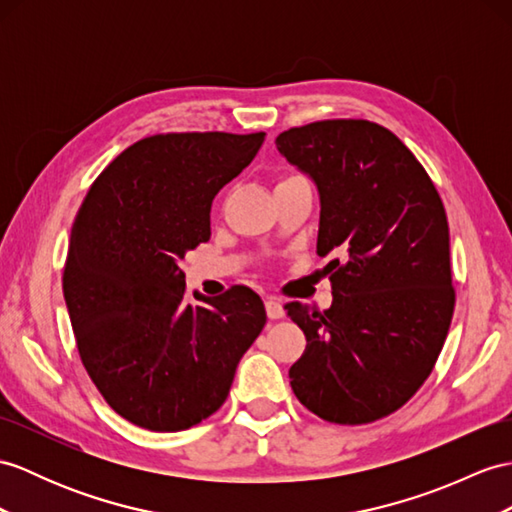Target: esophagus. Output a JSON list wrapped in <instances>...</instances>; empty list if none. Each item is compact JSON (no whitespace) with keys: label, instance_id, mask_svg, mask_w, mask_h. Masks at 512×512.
Returning <instances> with one entry per match:
<instances>
[{"label":"esophagus","instance_id":"1","mask_svg":"<svg viewBox=\"0 0 512 512\" xmlns=\"http://www.w3.org/2000/svg\"><path fill=\"white\" fill-rule=\"evenodd\" d=\"M265 310H267L269 319H280L284 315V308H282V302L278 297H267L265 299Z\"/></svg>","mask_w":512,"mask_h":512}]
</instances>
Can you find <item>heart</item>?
Listing matches in <instances>:
<instances>
[{
  "label": "heart",
  "instance_id": "b5f03b06",
  "mask_svg": "<svg viewBox=\"0 0 512 512\" xmlns=\"http://www.w3.org/2000/svg\"><path fill=\"white\" fill-rule=\"evenodd\" d=\"M286 178H289V176H286ZM282 180H284V178H282Z\"/></svg>",
  "mask_w": 512,
  "mask_h": 512
}]
</instances>
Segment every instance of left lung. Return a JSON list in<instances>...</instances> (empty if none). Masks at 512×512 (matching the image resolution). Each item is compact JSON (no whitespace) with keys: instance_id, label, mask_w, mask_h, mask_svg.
<instances>
[{"instance_id":"8db88e82","label":"left lung","mask_w":512,"mask_h":512,"mask_svg":"<svg viewBox=\"0 0 512 512\" xmlns=\"http://www.w3.org/2000/svg\"><path fill=\"white\" fill-rule=\"evenodd\" d=\"M276 145L315 180L317 252L334 256L332 306H284L306 336L291 389L330 423L382 419L428 380L452 323L441 195L415 154L367 119L313 121L284 130Z\"/></svg>"}]
</instances>
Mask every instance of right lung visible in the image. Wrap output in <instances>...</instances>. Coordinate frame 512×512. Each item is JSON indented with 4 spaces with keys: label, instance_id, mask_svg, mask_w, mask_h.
I'll return each mask as SVG.
<instances>
[{
    "label": "right lung",
    "instance_id": "obj_1",
    "mask_svg": "<svg viewBox=\"0 0 512 512\" xmlns=\"http://www.w3.org/2000/svg\"><path fill=\"white\" fill-rule=\"evenodd\" d=\"M265 132H169L99 173L71 228L62 293L82 365L130 423L178 432L217 413L267 313L249 286L186 302L180 263L210 239L215 195Z\"/></svg>",
    "mask_w": 512,
    "mask_h": 512
}]
</instances>
